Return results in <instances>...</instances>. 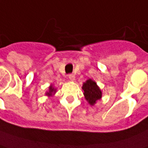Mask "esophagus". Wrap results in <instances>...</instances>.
<instances>
[{
    "mask_svg": "<svg viewBox=\"0 0 148 148\" xmlns=\"http://www.w3.org/2000/svg\"><path fill=\"white\" fill-rule=\"evenodd\" d=\"M68 78H69V79H70V80L72 82H74V80H75V77H74V74H70V75L68 76Z\"/></svg>",
    "mask_w": 148,
    "mask_h": 148,
    "instance_id": "1",
    "label": "esophagus"
}]
</instances>
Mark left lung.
I'll return each instance as SVG.
<instances>
[{"instance_id": "left-lung-1", "label": "left lung", "mask_w": 148, "mask_h": 148, "mask_svg": "<svg viewBox=\"0 0 148 148\" xmlns=\"http://www.w3.org/2000/svg\"><path fill=\"white\" fill-rule=\"evenodd\" d=\"M82 89L84 91L83 95L85 99L90 106H95L97 101L102 99L103 92L97 85L96 82L91 78L83 82Z\"/></svg>"}]
</instances>
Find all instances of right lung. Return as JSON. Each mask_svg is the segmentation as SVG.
Wrapping results in <instances>:
<instances>
[{"label":"right lung","instance_id":"obj_1","mask_svg":"<svg viewBox=\"0 0 148 148\" xmlns=\"http://www.w3.org/2000/svg\"><path fill=\"white\" fill-rule=\"evenodd\" d=\"M56 89L53 87V84H51L49 86V90L45 92V95L48 96V97H52L53 95H54L56 94Z\"/></svg>","mask_w":148,"mask_h":148}]
</instances>
